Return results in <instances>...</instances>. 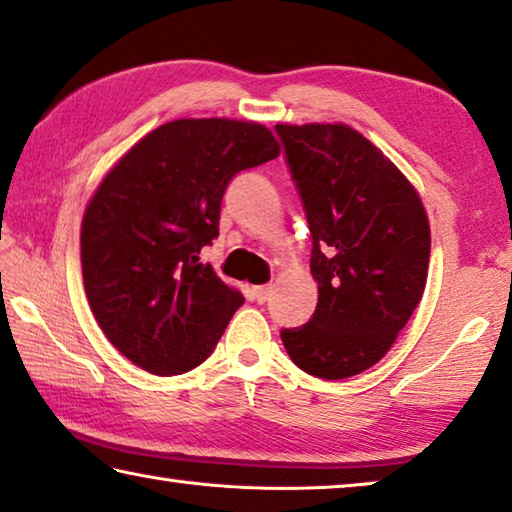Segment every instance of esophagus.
<instances>
[{"instance_id": "1", "label": "esophagus", "mask_w": 512, "mask_h": 512, "mask_svg": "<svg viewBox=\"0 0 512 512\" xmlns=\"http://www.w3.org/2000/svg\"><path fill=\"white\" fill-rule=\"evenodd\" d=\"M253 296H255L257 303H266V300H269V296H271V287L269 285L253 287Z\"/></svg>"}]
</instances>
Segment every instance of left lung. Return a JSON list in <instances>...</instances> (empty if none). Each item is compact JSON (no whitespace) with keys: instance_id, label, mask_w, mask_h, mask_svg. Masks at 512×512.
I'll return each instance as SVG.
<instances>
[{"instance_id":"1","label":"left lung","mask_w":512,"mask_h":512,"mask_svg":"<svg viewBox=\"0 0 512 512\" xmlns=\"http://www.w3.org/2000/svg\"><path fill=\"white\" fill-rule=\"evenodd\" d=\"M312 234L319 303L280 332L296 367L342 380L392 348L424 296L431 225L405 175L353 127L275 125Z\"/></svg>"}]
</instances>
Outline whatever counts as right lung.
I'll return each instance as SVG.
<instances>
[{"instance_id": "obj_1", "label": "right lung", "mask_w": 512, "mask_h": 512, "mask_svg": "<svg viewBox=\"0 0 512 512\" xmlns=\"http://www.w3.org/2000/svg\"><path fill=\"white\" fill-rule=\"evenodd\" d=\"M278 154L259 123L182 118L145 134L97 186L81 221L84 289L136 367L175 376L212 355L243 296L198 255L218 237L232 177Z\"/></svg>"}]
</instances>
